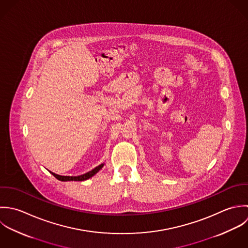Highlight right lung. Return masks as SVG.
Returning <instances> with one entry per match:
<instances>
[{"instance_id":"1","label":"right lung","mask_w":248,"mask_h":248,"mask_svg":"<svg viewBox=\"0 0 248 248\" xmlns=\"http://www.w3.org/2000/svg\"><path fill=\"white\" fill-rule=\"evenodd\" d=\"M103 166H104V164L102 163V164H100L98 167H96L95 169H93L92 170H90V171H88V172H86V173H84V174L78 175V176H64V175L56 174V173L51 172V171H50V172L56 179H58V180H60V181H84V180H87V179L91 178L92 176H94L98 171H99V170L102 169Z\"/></svg>"}]
</instances>
